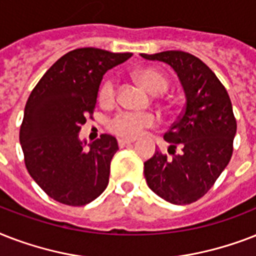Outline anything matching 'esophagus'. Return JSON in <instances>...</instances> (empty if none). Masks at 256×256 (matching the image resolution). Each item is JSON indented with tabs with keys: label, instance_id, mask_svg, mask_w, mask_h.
<instances>
[{
	"label": "esophagus",
	"instance_id": "obj_1",
	"mask_svg": "<svg viewBox=\"0 0 256 256\" xmlns=\"http://www.w3.org/2000/svg\"><path fill=\"white\" fill-rule=\"evenodd\" d=\"M132 142H134L132 140H124V138H120V140H118V144H120V148L128 146V144H132Z\"/></svg>",
	"mask_w": 256,
	"mask_h": 256
}]
</instances>
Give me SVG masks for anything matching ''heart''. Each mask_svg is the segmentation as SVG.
<instances>
[{
  "instance_id": "1",
  "label": "heart",
  "mask_w": 256,
  "mask_h": 256,
  "mask_svg": "<svg viewBox=\"0 0 256 256\" xmlns=\"http://www.w3.org/2000/svg\"><path fill=\"white\" fill-rule=\"evenodd\" d=\"M136 80L152 94H162L168 90V80L164 74L152 68H144L136 73ZM116 94V81L108 78L102 82L98 92V100L100 104H112ZM154 118L150 114H136V112H118L108 120L110 132L124 138H136L142 134L144 128H152Z\"/></svg>"
}]
</instances>
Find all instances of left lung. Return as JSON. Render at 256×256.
Instances as JSON below:
<instances>
[{"mask_svg": "<svg viewBox=\"0 0 256 256\" xmlns=\"http://www.w3.org/2000/svg\"><path fill=\"white\" fill-rule=\"evenodd\" d=\"M140 56L170 65L186 94L182 114L164 136L172 156L156 150L144 162V178L164 200L190 204L207 194L232 156L236 120L231 100L214 72L192 54L168 50Z\"/></svg>", "mask_w": 256, "mask_h": 256, "instance_id": "left-lung-1", "label": "left lung"}]
</instances>
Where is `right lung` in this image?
Instances as JSON below:
<instances>
[{"label":"right lung","instance_id":"obj_1","mask_svg":"<svg viewBox=\"0 0 256 256\" xmlns=\"http://www.w3.org/2000/svg\"><path fill=\"white\" fill-rule=\"evenodd\" d=\"M132 56L96 48L72 50L30 92L20 142L30 176L54 200L85 206L108 187L118 142L102 134L86 150L78 132L92 118L104 74Z\"/></svg>","mask_w":256,"mask_h":256}]
</instances>
